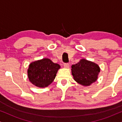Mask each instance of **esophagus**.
<instances>
[{
    "label": "esophagus",
    "mask_w": 122,
    "mask_h": 122,
    "mask_svg": "<svg viewBox=\"0 0 122 122\" xmlns=\"http://www.w3.org/2000/svg\"><path fill=\"white\" fill-rule=\"evenodd\" d=\"M64 66L65 68H69V64H68V63H65V64H64Z\"/></svg>",
    "instance_id": "obj_1"
}]
</instances>
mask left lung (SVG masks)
<instances>
[{"label":"left lung","instance_id":"1","mask_svg":"<svg viewBox=\"0 0 122 122\" xmlns=\"http://www.w3.org/2000/svg\"><path fill=\"white\" fill-rule=\"evenodd\" d=\"M100 71V67L97 64L86 59H81L79 62L71 66L74 79L84 86H90L95 82Z\"/></svg>","mask_w":122,"mask_h":122}]
</instances>
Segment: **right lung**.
<instances>
[{"instance_id": "1", "label": "right lung", "mask_w": 122, "mask_h": 122, "mask_svg": "<svg viewBox=\"0 0 122 122\" xmlns=\"http://www.w3.org/2000/svg\"><path fill=\"white\" fill-rule=\"evenodd\" d=\"M60 66L49 58L35 61L29 65L27 75L32 84L40 88L48 87L53 82Z\"/></svg>"}]
</instances>
